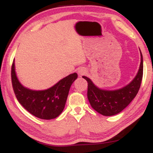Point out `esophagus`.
Masks as SVG:
<instances>
[{
  "mask_svg": "<svg viewBox=\"0 0 153 153\" xmlns=\"http://www.w3.org/2000/svg\"><path fill=\"white\" fill-rule=\"evenodd\" d=\"M78 73L79 75H82L85 73V71L84 69H82V68H80V69L78 70Z\"/></svg>",
  "mask_w": 153,
  "mask_h": 153,
  "instance_id": "obj_1",
  "label": "esophagus"
}]
</instances>
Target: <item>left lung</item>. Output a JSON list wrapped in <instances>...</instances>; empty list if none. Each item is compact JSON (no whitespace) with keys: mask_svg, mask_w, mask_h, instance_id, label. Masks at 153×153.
Segmentation results:
<instances>
[{"mask_svg":"<svg viewBox=\"0 0 153 153\" xmlns=\"http://www.w3.org/2000/svg\"><path fill=\"white\" fill-rule=\"evenodd\" d=\"M141 62L137 73L131 81L125 86L116 90L100 88L90 78L82 76L88 82V99L91 106L98 113L109 117L120 113L127 107L137 94L143 75V59L140 51Z\"/></svg>","mask_w":153,"mask_h":153,"instance_id":"1","label":"left lung"}]
</instances>
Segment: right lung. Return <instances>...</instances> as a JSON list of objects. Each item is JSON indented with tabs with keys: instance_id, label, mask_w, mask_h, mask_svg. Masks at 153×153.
Segmentation results:
<instances>
[{
	"instance_id": "obj_1",
	"label": "right lung",
	"mask_w": 153,
	"mask_h": 153,
	"mask_svg": "<svg viewBox=\"0 0 153 153\" xmlns=\"http://www.w3.org/2000/svg\"><path fill=\"white\" fill-rule=\"evenodd\" d=\"M77 78L76 73H72L49 88L32 90L21 83L16 73L14 60L12 65V85L16 99L29 113L42 119H55L62 113L71 85Z\"/></svg>"
}]
</instances>
